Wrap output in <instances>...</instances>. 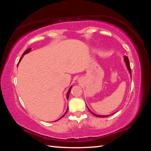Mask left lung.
Segmentation results:
<instances>
[{
    "mask_svg": "<svg viewBox=\"0 0 151 151\" xmlns=\"http://www.w3.org/2000/svg\"><path fill=\"white\" fill-rule=\"evenodd\" d=\"M124 59L125 63H126V65H127V68H128V70H129V73H131V66H130V63H129V58H128V57H127V56H124ZM88 111H89V112H91V113L93 114V115H94V116H96V117H107V116H110V115H98V114H94V112H91V111L90 110H89V109H88Z\"/></svg>",
    "mask_w": 151,
    "mask_h": 151,
    "instance_id": "1",
    "label": "left lung"
}]
</instances>
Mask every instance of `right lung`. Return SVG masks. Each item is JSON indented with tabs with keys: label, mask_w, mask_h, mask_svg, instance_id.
<instances>
[{
	"label": "right lung",
	"mask_w": 151,
	"mask_h": 151,
	"mask_svg": "<svg viewBox=\"0 0 151 151\" xmlns=\"http://www.w3.org/2000/svg\"><path fill=\"white\" fill-rule=\"evenodd\" d=\"M30 50H31V48H28V49L27 50H25V52L23 53V54H22V57H21V58H20V60H19V62H20V60H21L22 59V57H23V56L25 55V54H27V53H28V52H30ZM18 66V65H17ZM72 87H73V86H70V88H69V90H68V93H67V94H66V98H67V99H68V96H69V94H70V90H71V88H72ZM68 111V109H67V110H66V112H65V114L66 113V112H67ZM65 114H64V115H63L62 116H61L60 117V118L59 119H60L61 118H62V117H63L64 116H65ZM59 119H58V120H59ZM58 120H57V121H58Z\"/></svg>",
	"instance_id": "right-lung-1"
}]
</instances>
